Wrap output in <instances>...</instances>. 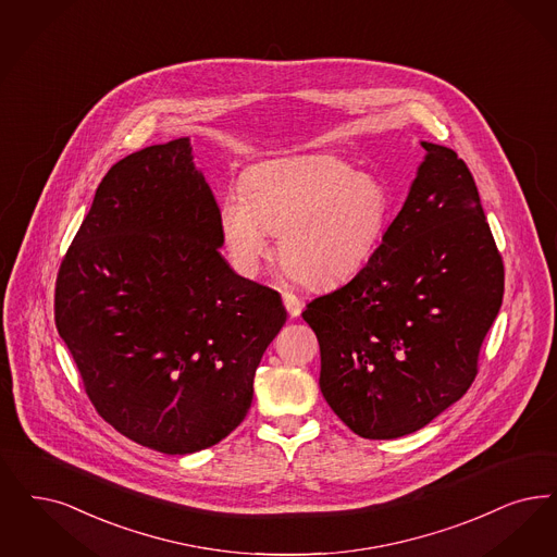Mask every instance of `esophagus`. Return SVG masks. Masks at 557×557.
Wrapping results in <instances>:
<instances>
[{
  "mask_svg": "<svg viewBox=\"0 0 557 557\" xmlns=\"http://www.w3.org/2000/svg\"><path fill=\"white\" fill-rule=\"evenodd\" d=\"M282 298H284V305H286V311H288L289 317H298L302 312V300L294 292L284 289Z\"/></svg>",
  "mask_w": 557,
  "mask_h": 557,
  "instance_id": "obj_1",
  "label": "esophagus"
}]
</instances>
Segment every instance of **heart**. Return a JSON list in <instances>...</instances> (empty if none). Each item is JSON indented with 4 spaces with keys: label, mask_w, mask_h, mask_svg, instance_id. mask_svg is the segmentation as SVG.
I'll use <instances>...</instances> for the list:
<instances>
[{
    "label": "heart",
    "mask_w": 557,
    "mask_h": 557,
    "mask_svg": "<svg viewBox=\"0 0 557 557\" xmlns=\"http://www.w3.org/2000/svg\"><path fill=\"white\" fill-rule=\"evenodd\" d=\"M245 195H227L220 230L232 265L255 275L277 234V257L309 286H332L369 263L387 230L389 193L332 156L289 157L252 168Z\"/></svg>",
    "instance_id": "1"
}]
</instances>
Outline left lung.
<instances>
[{"label":"left lung","instance_id":"8db88e82","mask_svg":"<svg viewBox=\"0 0 557 557\" xmlns=\"http://www.w3.org/2000/svg\"><path fill=\"white\" fill-rule=\"evenodd\" d=\"M400 213L352 282L307 305L319 387L367 440H396L467 394L504 298V263L467 163L423 140Z\"/></svg>","mask_w":557,"mask_h":557}]
</instances>
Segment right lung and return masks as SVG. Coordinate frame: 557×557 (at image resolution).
I'll list each match as a JSON object with an SVG mask.
<instances>
[{"label": "right lung", "mask_w": 557, "mask_h": 557, "mask_svg": "<svg viewBox=\"0 0 557 557\" xmlns=\"http://www.w3.org/2000/svg\"><path fill=\"white\" fill-rule=\"evenodd\" d=\"M220 207L190 138L117 161L55 282V325L115 431L161 454L220 444L245 421L255 371L286 323L275 289L220 248Z\"/></svg>", "instance_id": "add662e5"}]
</instances>
